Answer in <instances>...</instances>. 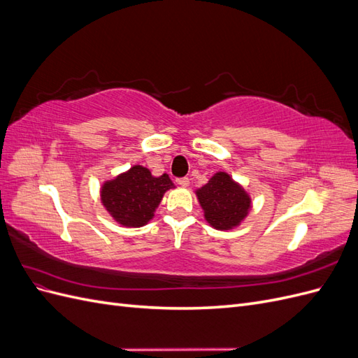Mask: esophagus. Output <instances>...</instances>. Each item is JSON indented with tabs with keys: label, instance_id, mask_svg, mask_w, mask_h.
<instances>
[{
	"label": "esophagus",
	"instance_id": "1",
	"mask_svg": "<svg viewBox=\"0 0 358 358\" xmlns=\"http://www.w3.org/2000/svg\"><path fill=\"white\" fill-rule=\"evenodd\" d=\"M176 183L180 187H188L189 185V179L188 178H179L176 179Z\"/></svg>",
	"mask_w": 358,
	"mask_h": 358
}]
</instances>
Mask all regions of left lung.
Segmentation results:
<instances>
[{"label": "left lung", "mask_w": 358, "mask_h": 358, "mask_svg": "<svg viewBox=\"0 0 358 358\" xmlns=\"http://www.w3.org/2000/svg\"><path fill=\"white\" fill-rule=\"evenodd\" d=\"M204 218L216 230H231L251 209L246 191L225 171H218L204 187L196 191Z\"/></svg>", "instance_id": "1"}]
</instances>
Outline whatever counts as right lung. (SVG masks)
<instances>
[{"label": "right lung", "mask_w": 358, "mask_h": 358, "mask_svg": "<svg viewBox=\"0 0 358 358\" xmlns=\"http://www.w3.org/2000/svg\"><path fill=\"white\" fill-rule=\"evenodd\" d=\"M175 188L169 175L152 176L149 169L133 166L101 187V201L113 220L125 227H142L152 220L164 192Z\"/></svg>", "instance_id": "add662e5"}]
</instances>
